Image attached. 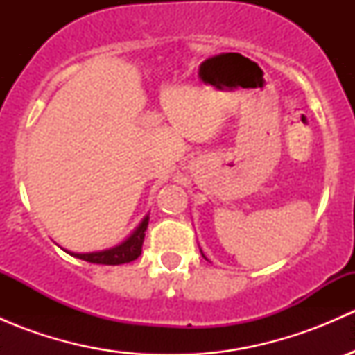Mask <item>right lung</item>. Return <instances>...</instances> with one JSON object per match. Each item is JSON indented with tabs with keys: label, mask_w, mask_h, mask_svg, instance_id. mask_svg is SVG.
Listing matches in <instances>:
<instances>
[{
	"label": "right lung",
	"mask_w": 355,
	"mask_h": 355,
	"mask_svg": "<svg viewBox=\"0 0 355 355\" xmlns=\"http://www.w3.org/2000/svg\"><path fill=\"white\" fill-rule=\"evenodd\" d=\"M149 218L146 216L142 223L139 225L137 230L130 235L125 242L120 245L113 247V249L101 250V252H87V254H71V256L78 257L82 261L94 264H110V266H116V264L130 263V261L137 259L142 252V242L146 237V228H148Z\"/></svg>",
	"instance_id": "obj_1"
}]
</instances>
